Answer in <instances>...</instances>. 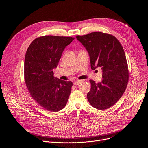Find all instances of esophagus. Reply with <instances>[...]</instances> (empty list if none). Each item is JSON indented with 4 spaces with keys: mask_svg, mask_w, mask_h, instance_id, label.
<instances>
[{
    "mask_svg": "<svg viewBox=\"0 0 148 148\" xmlns=\"http://www.w3.org/2000/svg\"><path fill=\"white\" fill-rule=\"evenodd\" d=\"M81 82H82V80H77V81H75L74 82V85H75V86H78L79 84H80Z\"/></svg>",
    "mask_w": 148,
    "mask_h": 148,
    "instance_id": "obj_1",
    "label": "esophagus"
}]
</instances>
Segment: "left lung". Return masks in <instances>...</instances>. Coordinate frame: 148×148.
<instances>
[{"label": "left lung", "instance_id": "obj_1", "mask_svg": "<svg viewBox=\"0 0 148 148\" xmlns=\"http://www.w3.org/2000/svg\"><path fill=\"white\" fill-rule=\"evenodd\" d=\"M76 38L90 55L91 69L102 70L101 82L90 80L88 100L98 110L108 109L121 98L128 85L129 70L123 49L115 36L108 33L94 32Z\"/></svg>", "mask_w": 148, "mask_h": 148}]
</instances>
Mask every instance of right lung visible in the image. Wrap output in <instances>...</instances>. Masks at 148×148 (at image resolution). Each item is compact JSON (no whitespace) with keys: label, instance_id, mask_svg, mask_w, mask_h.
Returning <instances> with one entry per match:
<instances>
[{"label":"right lung","instance_id":"1","mask_svg":"<svg viewBox=\"0 0 148 148\" xmlns=\"http://www.w3.org/2000/svg\"><path fill=\"white\" fill-rule=\"evenodd\" d=\"M74 38L45 36L36 38L29 46L25 58L24 75L31 97L45 110L57 112L66 105L73 86L70 81L54 78L65 47Z\"/></svg>","mask_w":148,"mask_h":148}]
</instances>
